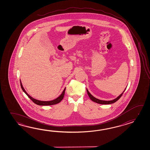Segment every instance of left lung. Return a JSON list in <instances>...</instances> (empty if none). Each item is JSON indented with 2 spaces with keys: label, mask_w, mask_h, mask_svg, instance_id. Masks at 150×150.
Segmentation results:
<instances>
[{
  "label": "left lung",
  "mask_w": 150,
  "mask_h": 150,
  "mask_svg": "<svg viewBox=\"0 0 150 150\" xmlns=\"http://www.w3.org/2000/svg\"><path fill=\"white\" fill-rule=\"evenodd\" d=\"M125 89H126V88H125V89L124 90V91L122 92V93L121 94L120 96H118V97H117L116 99H114V100H110V101H105V100H101L96 99V98L95 97H94V96L88 92V89H87V94H88V95L89 96V98H90L91 100L92 101H93V102H96V103H99V104H102V105H109V104H112V103H115V102H116V101L118 100V99H120V98L121 97L122 94H123V93L125 92Z\"/></svg>",
  "instance_id": "1"
}]
</instances>
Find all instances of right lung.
<instances>
[{"label":"right lung","instance_id":"1","mask_svg":"<svg viewBox=\"0 0 150 150\" xmlns=\"http://www.w3.org/2000/svg\"><path fill=\"white\" fill-rule=\"evenodd\" d=\"M20 85H21V87L23 89V91L25 93V94L27 96H28L29 98L32 100L33 101V102H34L35 104L38 105H56L57 103H58L59 102H61V101L62 100V99H63L64 98V94H65V88H64V91H63L62 93L61 94V96H59L57 98L53 100H51V101H40V100H36V99H34L33 98H32V96L29 95L27 93V92L25 91V89H24L23 87V85H22V83L21 82V80H20Z\"/></svg>","mask_w":150,"mask_h":150}]
</instances>
